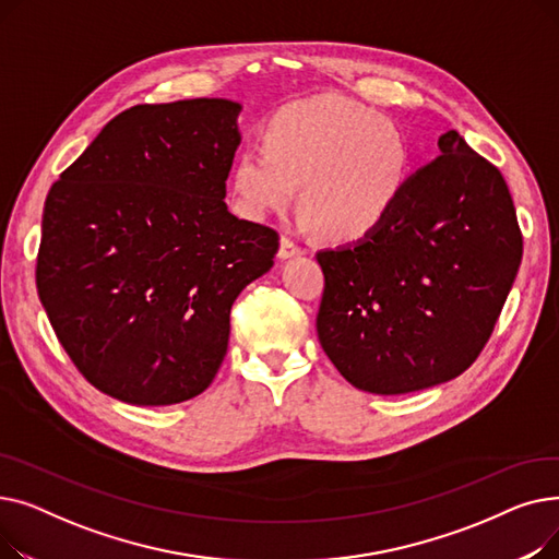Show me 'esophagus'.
Listing matches in <instances>:
<instances>
[{
	"label": "esophagus",
	"mask_w": 559,
	"mask_h": 559,
	"mask_svg": "<svg viewBox=\"0 0 559 559\" xmlns=\"http://www.w3.org/2000/svg\"><path fill=\"white\" fill-rule=\"evenodd\" d=\"M301 253H306V249L301 245H297L292 238H287V235H283L278 255L285 260V258H295V255H301Z\"/></svg>",
	"instance_id": "obj_1"
}]
</instances>
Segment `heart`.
<instances>
[{
	"instance_id": "1",
	"label": "heart",
	"mask_w": 559,
	"mask_h": 559,
	"mask_svg": "<svg viewBox=\"0 0 559 559\" xmlns=\"http://www.w3.org/2000/svg\"><path fill=\"white\" fill-rule=\"evenodd\" d=\"M233 169L240 211L262 219L285 211L301 183V224L356 242L383 226L413 179V150L399 124L344 97L283 108Z\"/></svg>"
}]
</instances>
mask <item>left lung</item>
<instances>
[{
  "instance_id": "obj_1",
  "label": "left lung",
  "mask_w": 559,
  "mask_h": 559,
  "mask_svg": "<svg viewBox=\"0 0 559 559\" xmlns=\"http://www.w3.org/2000/svg\"><path fill=\"white\" fill-rule=\"evenodd\" d=\"M369 238L317 253L321 348L350 385L407 394L460 376L493 333L523 255L503 174L457 131Z\"/></svg>"
}]
</instances>
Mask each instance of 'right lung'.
Masks as SVG:
<instances>
[{"label":"right lung","instance_id":"right-lung-1","mask_svg":"<svg viewBox=\"0 0 559 559\" xmlns=\"http://www.w3.org/2000/svg\"><path fill=\"white\" fill-rule=\"evenodd\" d=\"M240 108L133 106L47 194L38 297L74 367L117 401L201 394L226 356L233 301L272 270L278 233L224 203Z\"/></svg>","mask_w":559,"mask_h":559}]
</instances>
